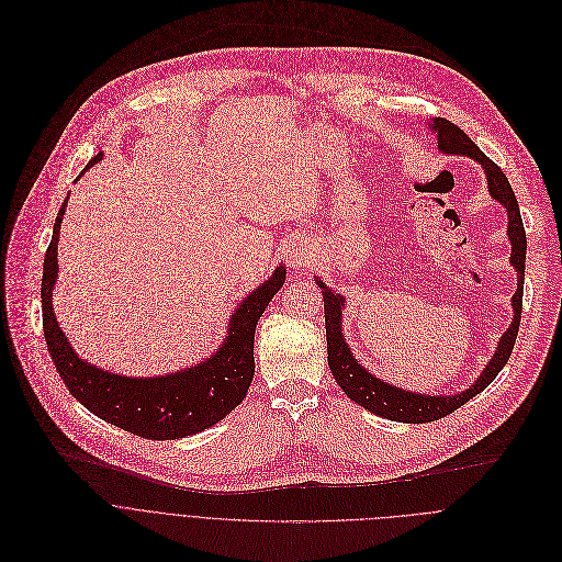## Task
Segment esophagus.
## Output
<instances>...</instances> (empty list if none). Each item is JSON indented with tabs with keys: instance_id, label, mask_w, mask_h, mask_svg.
Returning a JSON list of instances; mask_svg holds the SVG:
<instances>
[{
	"instance_id": "1",
	"label": "esophagus",
	"mask_w": 562,
	"mask_h": 562,
	"mask_svg": "<svg viewBox=\"0 0 562 562\" xmlns=\"http://www.w3.org/2000/svg\"><path fill=\"white\" fill-rule=\"evenodd\" d=\"M288 257H290V263L299 270V268H305V266L312 263L314 248L307 239H296V241H292V246L288 250Z\"/></svg>"
}]
</instances>
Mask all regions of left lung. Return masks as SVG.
Masks as SVG:
<instances>
[{
	"instance_id": "1",
	"label": "left lung",
	"mask_w": 562,
	"mask_h": 562,
	"mask_svg": "<svg viewBox=\"0 0 562 562\" xmlns=\"http://www.w3.org/2000/svg\"><path fill=\"white\" fill-rule=\"evenodd\" d=\"M431 128L436 131L438 148L442 153L468 155L485 168L487 183H490V194L507 207V214H509L507 235H509V241H512V266L518 272V290H516L514 301H512L514 323L501 336L498 350H496L494 359L490 361V366L485 368V372L479 376V381L470 390H465L463 394L425 396V394L405 392V390H398L390 383H383L376 376H372L363 366H359V361L352 357V352H350V348L344 339V331H341V310H344L346 301L341 299V294H334L331 290L325 288L323 281L316 279V283L323 288L321 292H323V310H325L327 366L334 374V381L339 383V387L348 394V398H352L355 403H359L368 412H372L376 416H383V418H390V420H398V423L438 420L447 414H452L461 405H465L476 394H481L498 376V372L505 368V363L509 361L514 344H516V336H518V327H520V312H522L527 235H525V228H522V218H520L516 194H514L505 172L457 124L447 122L442 117H436L431 122Z\"/></svg>"
}]
</instances>
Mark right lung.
I'll return each instance as SVG.
<instances>
[{"label":"right lung","instance_id":"right-lung-1","mask_svg":"<svg viewBox=\"0 0 562 562\" xmlns=\"http://www.w3.org/2000/svg\"><path fill=\"white\" fill-rule=\"evenodd\" d=\"M99 159L101 153L88 166ZM64 207L66 201L55 218L53 241L44 259L42 321L48 352L68 392L94 416L153 440L183 438L226 418L246 398L252 383L257 321L285 283L283 266L239 305L226 344L212 359L159 379L117 376L79 359L53 314L50 296L57 279V241Z\"/></svg>","mask_w":562,"mask_h":562}]
</instances>
